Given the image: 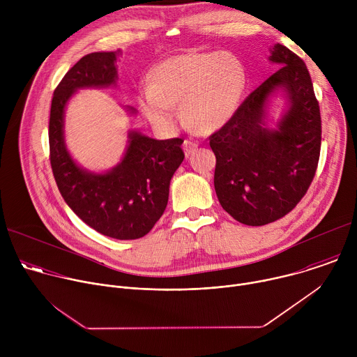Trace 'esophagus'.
Returning <instances> with one entry per match:
<instances>
[{
	"instance_id": "1",
	"label": "esophagus",
	"mask_w": 357,
	"mask_h": 357,
	"mask_svg": "<svg viewBox=\"0 0 357 357\" xmlns=\"http://www.w3.org/2000/svg\"><path fill=\"white\" fill-rule=\"evenodd\" d=\"M183 149H185V154L189 157L197 149V142H195L192 139H185L183 141Z\"/></svg>"
}]
</instances>
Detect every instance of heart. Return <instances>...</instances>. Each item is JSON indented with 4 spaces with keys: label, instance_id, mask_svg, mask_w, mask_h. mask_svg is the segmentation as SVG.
Wrapping results in <instances>:
<instances>
[{
    "label": "heart",
    "instance_id": "obj_1",
    "mask_svg": "<svg viewBox=\"0 0 357 357\" xmlns=\"http://www.w3.org/2000/svg\"><path fill=\"white\" fill-rule=\"evenodd\" d=\"M245 87V70L230 52H188L152 68L148 86L138 91V106L157 128L176 124L174 107L196 132H212L236 114Z\"/></svg>",
    "mask_w": 357,
    "mask_h": 357
}]
</instances>
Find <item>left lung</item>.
I'll return each mask as SVG.
<instances>
[{
    "instance_id": "left-lung-1",
    "label": "left lung",
    "mask_w": 357,
    "mask_h": 357,
    "mask_svg": "<svg viewBox=\"0 0 357 357\" xmlns=\"http://www.w3.org/2000/svg\"><path fill=\"white\" fill-rule=\"evenodd\" d=\"M280 68L250 93L233 119L209 137L216 155L215 190L237 222L263 226L289 213L307 193L319 161V103L303 61L275 43ZM282 91L287 110L275 130L265 126L268 98Z\"/></svg>"
}]
</instances>
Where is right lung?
<instances>
[{
  "label": "right lung",
  "mask_w": 357,
  "mask_h": 357,
  "mask_svg": "<svg viewBox=\"0 0 357 357\" xmlns=\"http://www.w3.org/2000/svg\"><path fill=\"white\" fill-rule=\"evenodd\" d=\"M120 50L83 56L54 91L49 119V158L61 195L69 208L96 231L119 238L144 237L162 216L169 183L185 154L182 138L154 139L130 131L119 165L105 174L80 168L65 144L63 117L77 89L116 84ZM130 113H135L128 107Z\"/></svg>",
  "instance_id": "obj_1"
}]
</instances>
